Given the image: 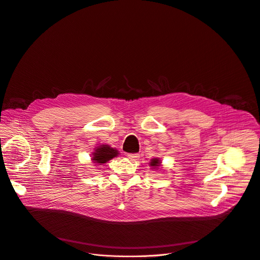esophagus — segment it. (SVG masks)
Instances as JSON below:
<instances>
[{
  "mask_svg": "<svg viewBox=\"0 0 260 260\" xmlns=\"http://www.w3.org/2000/svg\"><path fill=\"white\" fill-rule=\"evenodd\" d=\"M127 157H128V159H131L132 161H136V160L139 159L140 155H139V154H127Z\"/></svg>",
  "mask_w": 260,
  "mask_h": 260,
  "instance_id": "1",
  "label": "esophagus"
}]
</instances>
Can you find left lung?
<instances>
[{"instance_id": "1", "label": "left lung", "mask_w": 260, "mask_h": 260, "mask_svg": "<svg viewBox=\"0 0 260 260\" xmlns=\"http://www.w3.org/2000/svg\"><path fill=\"white\" fill-rule=\"evenodd\" d=\"M161 160L159 158H153L151 161H150V166L152 167L151 169H159V167L162 165L161 164Z\"/></svg>"}]
</instances>
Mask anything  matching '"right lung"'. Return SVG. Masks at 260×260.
<instances>
[{
    "mask_svg": "<svg viewBox=\"0 0 260 260\" xmlns=\"http://www.w3.org/2000/svg\"><path fill=\"white\" fill-rule=\"evenodd\" d=\"M119 152L116 148H112L109 145H100L95 148V151L92 153V161L97 165H103L109 160L117 157Z\"/></svg>",
    "mask_w": 260,
    "mask_h": 260,
    "instance_id": "right-lung-1",
    "label": "right lung"
}]
</instances>
